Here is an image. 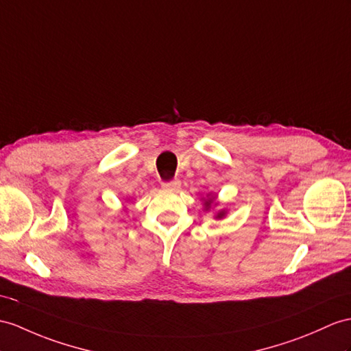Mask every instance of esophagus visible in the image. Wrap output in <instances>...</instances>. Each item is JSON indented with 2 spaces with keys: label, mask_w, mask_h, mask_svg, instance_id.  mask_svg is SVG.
<instances>
[{
  "label": "esophagus",
  "mask_w": 351,
  "mask_h": 351,
  "mask_svg": "<svg viewBox=\"0 0 351 351\" xmlns=\"http://www.w3.org/2000/svg\"><path fill=\"white\" fill-rule=\"evenodd\" d=\"M162 187H164L165 191H177L178 187H180V180L178 178H174V180H168V182H162L160 183Z\"/></svg>",
  "instance_id": "1"
}]
</instances>
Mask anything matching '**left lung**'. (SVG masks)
I'll return each instance as SVG.
<instances>
[{"label": "left lung", "mask_w": 351, "mask_h": 351, "mask_svg": "<svg viewBox=\"0 0 351 351\" xmlns=\"http://www.w3.org/2000/svg\"><path fill=\"white\" fill-rule=\"evenodd\" d=\"M211 202H213V199H208L207 202H205V205H207V210H208V207H210V204H211ZM223 216H225V211H220L219 215H217V217H219V219H221Z\"/></svg>", "instance_id": "8db88e82"}]
</instances>
